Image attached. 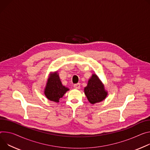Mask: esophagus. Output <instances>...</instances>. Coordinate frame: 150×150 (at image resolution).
Listing matches in <instances>:
<instances>
[{"mask_svg": "<svg viewBox=\"0 0 150 150\" xmlns=\"http://www.w3.org/2000/svg\"><path fill=\"white\" fill-rule=\"evenodd\" d=\"M74 87L76 89H79L80 88V84H76L74 85Z\"/></svg>", "mask_w": 150, "mask_h": 150, "instance_id": "obj_1", "label": "esophagus"}]
</instances>
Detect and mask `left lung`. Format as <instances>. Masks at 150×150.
Wrapping results in <instances>:
<instances>
[{
    "mask_svg": "<svg viewBox=\"0 0 150 150\" xmlns=\"http://www.w3.org/2000/svg\"><path fill=\"white\" fill-rule=\"evenodd\" d=\"M84 93L91 104L100 102L108 96V91L98 76L93 74L88 81L87 86L84 88Z\"/></svg>",
    "mask_w": 150,
    "mask_h": 150,
    "instance_id": "obj_1",
    "label": "left lung"
}]
</instances>
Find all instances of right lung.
Listing matches in <instances>:
<instances>
[{
	"instance_id": "obj_1",
	"label": "right lung",
	"mask_w": 150,
	"mask_h": 150,
	"mask_svg": "<svg viewBox=\"0 0 150 150\" xmlns=\"http://www.w3.org/2000/svg\"><path fill=\"white\" fill-rule=\"evenodd\" d=\"M69 90V88L62 85L57 71L50 73L44 88V94L49 100L59 102V100Z\"/></svg>"
}]
</instances>
